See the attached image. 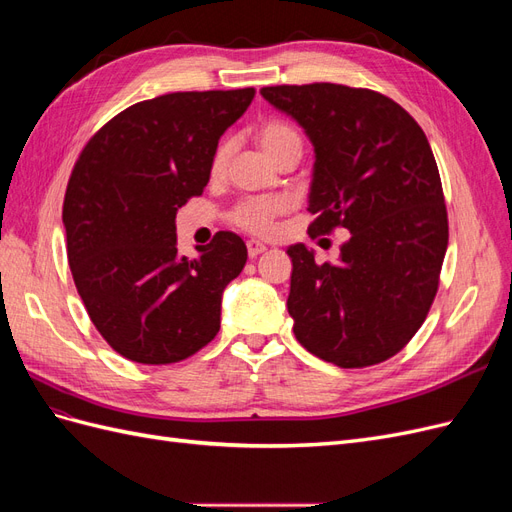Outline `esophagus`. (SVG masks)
<instances>
[{
  "instance_id": "esophagus-1",
  "label": "esophagus",
  "mask_w": 512,
  "mask_h": 512,
  "mask_svg": "<svg viewBox=\"0 0 512 512\" xmlns=\"http://www.w3.org/2000/svg\"><path fill=\"white\" fill-rule=\"evenodd\" d=\"M267 250V245L262 243V241H256V239H250L247 241V254H250V258H256V256H260L262 252Z\"/></svg>"
}]
</instances>
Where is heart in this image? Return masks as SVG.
<instances>
[{
    "instance_id": "heart-1",
    "label": "heart",
    "mask_w": 512,
    "mask_h": 512,
    "mask_svg": "<svg viewBox=\"0 0 512 512\" xmlns=\"http://www.w3.org/2000/svg\"><path fill=\"white\" fill-rule=\"evenodd\" d=\"M258 145L262 151L267 153V158L273 160L277 153H282L290 145H301V138L297 130L290 128L284 121H267L262 123L256 132ZM230 158V143H220L218 149H215L213 158H211V175L220 177L224 173V168ZM286 209L284 200L277 198H254V200H245V203L237 205L230 213V220L235 226L254 232V235H267V232L273 228V220L277 213H282Z\"/></svg>"
}]
</instances>
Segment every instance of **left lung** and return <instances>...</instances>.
<instances>
[{"instance_id":"left-lung-1","label":"left lung","mask_w":512,"mask_h":512,"mask_svg":"<svg viewBox=\"0 0 512 512\" xmlns=\"http://www.w3.org/2000/svg\"><path fill=\"white\" fill-rule=\"evenodd\" d=\"M314 145L309 237L350 232L337 265L290 245L288 314L299 344L337 367L391 359L427 318L448 245L436 158L421 126L371 89L262 87Z\"/></svg>"}]
</instances>
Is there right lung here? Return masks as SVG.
I'll list each match as a JSON object with an SVG mask.
<instances>
[{
  "label": "right lung",
  "instance_id": "add662e5",
  "mask_svg": "<svg viewBox=\"0 0 512 512\" xmlns=\"http://www.w3.org/2000/svg\"><path fill=\"white\" fill-rule=\"evenodd\" d=\"M254 87L177 91L132 104L81 151L64 198L76 290L108 346L143 365L188 359L220 331L224 288L247 247L220 230L177 256L175 215L203 194L220 136Z\"/></svg>",
  "mask_w": 512,
  "mask_h": 512
}]
</instances>
